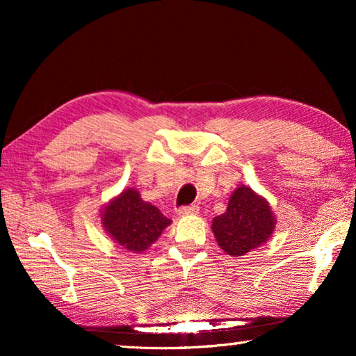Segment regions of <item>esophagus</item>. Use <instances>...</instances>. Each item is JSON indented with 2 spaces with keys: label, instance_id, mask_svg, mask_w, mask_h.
<instances>
[{
  "label": "esophagus",
  "instance_id": "34e87169",
  "mask_svg": "<svg viewBox=\"0 0 356 356\" xmlns=\"http://www.w3.org/2000/svg\"><path fill=\"white\" fill-rule=\"evenodd\" d=\"M197 210L200 209H197L196 206H182L177 210V213L180 216H188V215H196Z\"/></svg>",
  "mask_w": 356,
  "mask_h": 356
}]
</instances>
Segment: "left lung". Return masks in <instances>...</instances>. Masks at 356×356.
I'll return each mask as SVG.
<instances>
[{"label": "left lung", "mask_w": 356, "mask_h": 356, "mask_svg": "<svg viewBox=\"0 0 356 356\" xmlns=\"http://www.w3.org/2000/svg\"><path fill=\"white\" fill-rule=\"evenodd\" d=\"M275 221L268 202L248 186H240L232 193L226 212L213 218L212 229L222 251L243 256L267 242Z\"/></svg>", "instance_id": "1"}]
</instances>
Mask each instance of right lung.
I'll list each match as a JSON object with an SVG mask.
<instances>
[{
    "label": "right lung",
    "mask_w": 356,
    "mask_h": 356,
    "mask_svg": "<svg viewBox=\"0 0 356 356\" xmlns=\"http://www.w3.org/2000/svg\"><path fill=\"white\" fill-rule=\"evenodd\" d=\"M102 221L113 240L134 252L147 250L171 222L152 204L144 202L134 188L125 190L108 204L102 213Z\"/></svg>",
    "instance_id": "add662e5"
}]
</instances>
